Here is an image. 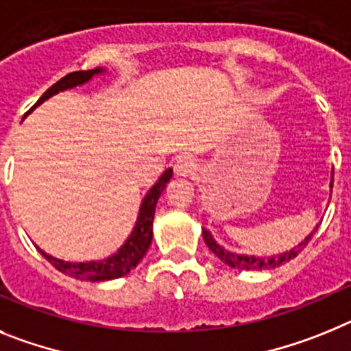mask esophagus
Segmentation results:
<instances>
[{"instance_id": "34e87169", "label": "esophagus", "mask_w": 351, "mask_h": 351, "mask_svg": "<svg viewBox=\"0 0 351 351\" xmlns=\"http://www.w3.org/2000/svg\"><path fill=\"white\" fill-rule=\"evenodd\" d=\"M196 169H197L196 158L191 157V155H182V157H180L175 164V171H176V175H180V176L194 175V171H196Z\"/></svg>"}]
</instances>
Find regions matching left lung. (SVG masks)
<instances>
[{"mask_svg": "<svg viewBox=\"0 0 351 351\" xmlns=\"http://www.w3.org/2000/svg\"><path fill=\"white\" fill-rule=\"evenodd\" d=\"M332 182H334V173H332ZM330 187H332V184H330ZM316 230H318V226L315 228V231ZM315 231H313V233H311L309 237L304 240V242L298 243L297 247H293L291 251L282 252V254H279V256H272V258H254V256H240V254H234V252L224 251V249H222L221 245H219V243L212 239V234H210L206 230H203V239H205V243L208 245L210 251L217 256L219 260L224 261L226 265H230V267L239 268V270H263V268L279 267V265L286 263V261L293 260L295 256H297L298 252L306 247L307 242L311 240V237L315 234Z\"/></svg>", "mask_w": 351, "mask_h": 351, "instance_id": "1", "label": "left lung"}]
</instances>
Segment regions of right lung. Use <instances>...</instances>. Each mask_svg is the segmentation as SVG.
I'll return each instance as SVG.
<instances>
[{
	"label": "right lung",
	"instance_id": "obj_1",
	"mask_svg": "<svg viewBox=\"0 0 351 351\" xmlns=\"http://www.w3.org/2000/svg\"><path fill=\"white\" fill-rule=\"evenodd\" d=\"M100 69L95 70H79V72H70L65 77H62L58 83H54L53 86L45 91L40 99L36 100V104L33 106L29 111L40 106L44 100H47L49 97L56 95L58 91L69 90V88H74L77 84H83L86 81H90L91 75L99 74ZM28 111V112H29ZM173 175V169H167V171L162 173V176L157 180V184L148 191V194L145 196L141 203V208H139V217L138 222H136V228L130 233V237L127 239V242L121 245L120 251L117 254L109 256L102 261H88V263H69V261L56 260L53 256L45 254L42 249L40 254L44 256L49 263L53 265L56 270L63 272L65 276L75 277V279H81V281H108V279H117V277L125 276L129 274L132 268H136V265L143 260V256L146 254L148 247L152 243V226H154V213H155V205H157V199L160 196V193L164 191L166 184L169 182Z\"/></svg>",
	"mask_w": 351,
	"mask_h": 351
}]
</instances>
